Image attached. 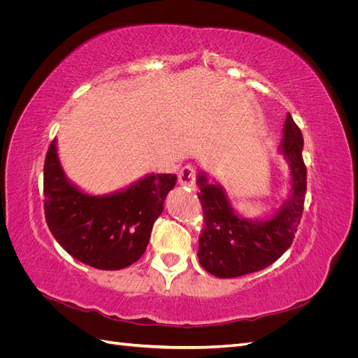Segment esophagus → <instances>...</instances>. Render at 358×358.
Wrapping results in <instances>:
<instances>
[{"mask_svg": "<svg viewBox=\"0 0 358 358\" xmlns=\"http://www.w3.org/2000/svg\"><path fill=\"white\" fill-rule=\"evenodd\" d=\"M179 183L182 187L196 189V169H194V166H185L180 170Z\"/></svg>", "mask_w": 358, "mask_h": 358, "instance_id": "34e87169", "label": "esophagus"}]
</instances>
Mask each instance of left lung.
<instances>
[{"mask_svg": "<svg viewBox=\"0 0 358 358\" xmlns=\"http://www.w3.org/2000/svg\"><path fill=\"white\" fill-rule=\"evenodd\" d=\"M278 150L289 167V192L278 209L262 220H249L231 206L225 188L208 173L199 171L206 227L199 242L201 267L213 276L236 278L263 270L291 246L303 213L306 194V167L303 162V136L289 113Z\"/></svg>", "mask_w": 358, "mask_h": 358, "instance_id": "8db88e82", "label": "left lung"}]
</instances>
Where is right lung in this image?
Segmentation results:
<instances>
[{
    "instance_id": "right-lung-1",
    "label": "right lung",
    "mask_w": 358,
    "mask_h": 358,
    "mask_svg": "<svg viewBox=\"0 0 358 358\" xmlns=\"http://www.w3.org/2000/svg\"><path fill=\"white\" fill-rule=\"evenodd\" d=\"M176 180V175L150 173L122 189L92 196L67 178L53 138L43 178L46 222L57 242L83 264L124 268L145 254Z\"/></svg>"
}]
</instances>
